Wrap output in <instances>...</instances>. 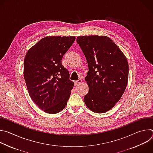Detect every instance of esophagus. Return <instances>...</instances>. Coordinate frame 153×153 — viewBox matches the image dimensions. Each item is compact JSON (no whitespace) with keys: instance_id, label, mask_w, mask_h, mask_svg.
I'll return each instance as SVG.
<instances>
[{"instance_id":"1","label":"esophagus","mask_w":153,"mask_h":153,"mask_svg":"<svg viewBox=\"0 0 153 153\" xmlns=\"http://www.w3.org/2000/svg\"><path fill=\"white\" fill-rule=\"evenodd\" d=\"M81 83H82V80H81V79H79V80L75 81V85H80Z\"/></svg>"}]
</instances>
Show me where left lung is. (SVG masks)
Instances as JSON below:
<instances>
[{"label": "left lung", "mask_w": 153, "mask_h": 153, "mask_svg": "<svg viewBox=\"0 0 153 153\" xmlns=\"http://www.w3.org/2000/svg\"><path fill=\"white\" fill-rule=\"evenodd\" d=\"M76 40L89 70L85 79L89 87L84 97L85 105L94 113H105L114 106L126 89L129 73L127 59L107 36H78Z\"/></svg>", "instance_id": "obj_1"}]
</instances>
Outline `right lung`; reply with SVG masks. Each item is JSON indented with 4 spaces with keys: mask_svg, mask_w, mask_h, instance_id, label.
I'll return each instance as SVG.
<instances>
[{
    "mask_svg": "<svg viewBox=\"0 0 153 153\" xmlns=\"http://www.w3.org/2000/svg\"><path fill=\"white\" fill-rule=\"evenodd\" d=\"M75 39L74 36H47L25 57L24 76L28 93L47 113H58L67 106L74 83L61 61Z\"/></svg>",
    "mask_w": 153,
    "mask_h": 153,
    "instance_id": "right-lung-1",
    "label": "right lung"
}]
</instances>
